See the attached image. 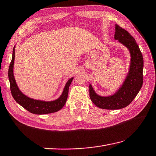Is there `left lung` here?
Returning a JSON list of instances; mask_svg holds the SVG:
<instances>
[{"instance_id":"obj_1","label":"left lung","mask_w":156,"mask_h":156,"mask_svg":"<svg viewBox=\"0 0 156 156\" xmlns=\"http://www.w3.org/2000/svg\"><path fill=\"white\" fill-rule=\"evenodd\" d=\"M114 38L126 46L130 54V64L124 82L114 94L102 96L98 95L91 84L89 85L90 98L92 102L102 109L118 110L131 103L142 88L143 84L144 60L135 39L128 31L118 24L115 25Z\"/></svg>"}]
</instances>
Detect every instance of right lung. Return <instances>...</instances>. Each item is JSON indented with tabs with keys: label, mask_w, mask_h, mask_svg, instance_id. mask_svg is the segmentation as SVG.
I'll return each mask as SVG.
<instances>
[{
	"label": "right lung",
	"mask_w": 156,
	"mask_h": 156,
	"mask_svg": "<svg viewBox=\"0 0 156 156\" xmlns=\"http://www.w3.org/2000/svg\"><path fill=\"white\" fill-rule=\"evenodd\" d=\"M15 57V46L13 48L12 60L9 68V79L10 85V91L14 100L30 113L34 114H46L54 113L61 110L66 104L69 86L74 77L70 78L65 85L63 92L58 98L52 101L36 100L26 96L21 92L18 86L14 76V64Z\"/></svg>",
	"instance_id": "right-lung-1"
}]
</instances>
